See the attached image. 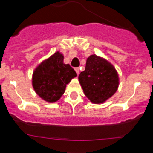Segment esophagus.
<instances>
[{
	"label": "esophagus",
	"instance_id": "34e87169",
	"mask_svg": "<svg viewBox=\"0 0 153 153\" xmlns=\"http://www.w3.org/2000/svg\"><path fill=\"white\" fill-rule=\"evenodd\" d=\"M75 72H77V74H78V75H79V72H80V69L78 67H76V68H75Z\"/></svg>",
	"mask_w": 153,
	"mask_h": 153
}]
</instances>
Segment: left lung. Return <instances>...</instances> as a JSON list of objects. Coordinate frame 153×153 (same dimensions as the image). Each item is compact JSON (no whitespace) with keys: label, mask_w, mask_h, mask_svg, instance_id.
Instances as JSON below:
<instances>
[{"label":"left lung","mask_w":153,"mask_h":153,"mask_svg":"<svg viewBox=\"0 0 153 153\" xmlns=\"http://www.w3.org/2000/svg\"><path fill=\"white\" fill-rule=\"evenodd\" d=\"M78 81L88 99L93 104H103L116 92L119 85L118 72L107 60L92 55L87 58L85 70Z\"/></svg>","instance_id":"1"}]
</instances>
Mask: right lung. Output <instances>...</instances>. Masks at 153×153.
I'll return each instance as SVG.
<instances>
[{"mask_svg": "<svg viewBox=\"0 0 153 153\" xmlns=\"http://www.w3.org/2000/svg\"><path fill=\"white\" fill-rule=\"evenodd\" d=\"M76 76L75 71L69 64H64V55L58 51L35 68L32 84L40 98L54 103L61 98L67 84Z\"/></svg>", "mask_w": 153, "mask_h": 153, "instance_id": "right-lung-1", "label": "right lung"}]
</instances>
